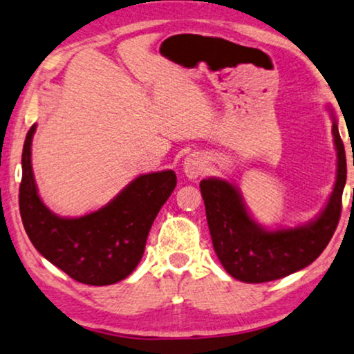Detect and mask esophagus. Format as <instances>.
<instances>
[{"mask_svg":"<svg viewBox=\"0 0 354 354\" xmlns=\"http://www.w3.org/2000/svg\"><path fill=\"white\" fill-rule=\"evenodd\" d=\"M183 169H185L186 176L191 180H196L197 176H201L205 169V160L199 153H191L187 155L183 162Z\"/></svg>","mask_w":354,"mask_h":354,"instance_id":"esophagus-1","label":"esophagus"}]
</instances>
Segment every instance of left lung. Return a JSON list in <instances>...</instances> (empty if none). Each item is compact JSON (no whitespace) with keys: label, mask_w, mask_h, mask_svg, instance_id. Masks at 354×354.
<instances>
[{"label":"left lung","mask_w":354,"mask_h":354,"mask_svg":"<svg viewBox=\"0 0 354 354\" xmlns=\"http://www.w3.org/2000/svg\"><path fill=\"white\" fill-rule=\"evenodd\" d=\"M332 134L338 157L337 181L322 214L308 225L268 232L248 214L233 185L216 178L201 181L212 244L221 266L236 280L263 283L283 279L308 267L327 248L340 220L346 183L345 145L335 118Z\"/></svg>","instance_id":"left-lung-1"}]
</instances>
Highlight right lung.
Segmentation results:
<instances>
[{"mask_svg":"<svg viewBox=\"0 0 354 354\" xmlns=\"http://www.w3.org/2000/svg\"><path fill=\"white\" fill-rule=\"evenodd\" d=\"M35 124L22 150L19 209L24 228L37 251L71 279L103 286L133 273L142 259L150 226L176 186L171 169L140 174L100 210L61 218L46 209L37 192L30 147Z\"/></svg>","mask_w":354,"mask_h":354,"instance_id":"obj_1","label":"right lung"}]
</instances>
